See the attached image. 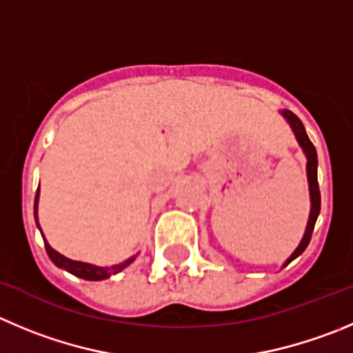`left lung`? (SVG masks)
<instances>
[{"instance_id":"left-lung-1","label":"left lung","mask_w":353,"mask_h":353,"mask_svg":"<svg viewBox=\"0 0 353 353\" xmlns=\"http://www.w3.org/2000/svg\"><path fill=\"white\" fill-rule=\"evenodd\" d=\"M279 114L284 117V119H286V123L291 126L294 137H296L298 145L301 147L305 157H307V180H308V194H310V214H308L307 229H305V234H303V237H301V241H300V244H298L296 250H294L293 253H291V256L283 263V268H284V267H288V265H290L294 258L300 256V254L307 250L308 243H310L312 232H314V225H315V221H317L319 213H321V192H319V183H317V152H315L314 143L310 142L307 132H305L303 123L298 119V116H294V114L288 109L279 110Z\"/></svg>"}]
</instances>
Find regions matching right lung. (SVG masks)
Segmentation results:
<instances>
[{
	"mask_svg": "<svg viewBox=\"0 0 353 353\" xmlns=\"http://www.w3.org/2000/svg\"><path fill=\"white\" fill-rule=\"evenodd\" d=\"M38 203H39V187H38V192H36V199H34V220H36V225H38L39 232H41V236H43V230H41V227H39V220H38ZM43 241H45V248H46V253H48L50 260H52L57 267L63 268V270H67L69 274L76 275V277H81V279H85V281L109 279L110 275L119 274V272L124 270V268L128 267L130 263H133L137 258V254H133V256H130L128 260L121 261V263H117V265H112V267H99V265L86 263V261L70 260V258L63 256V254H60L59 251L53 250V248L48 244V241L45 239V236H43Z\"/></svg>",
	"mask_w": 353,
	"mask_h": 353,
	"instance_id": "1",
	"label": "right lung"
}]
</instances>
